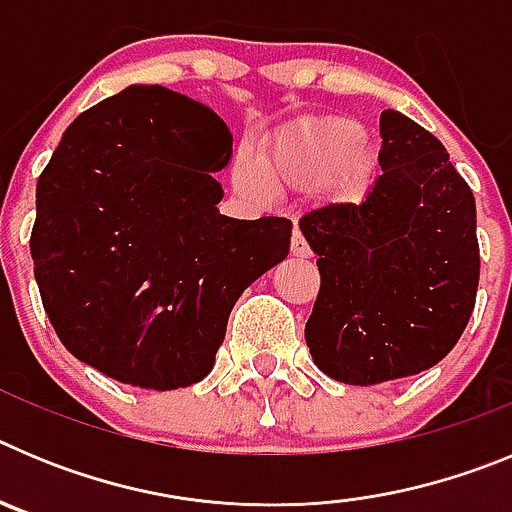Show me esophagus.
Returning <instances> with one entry per match:
<instances>
[{
    "label": "esophagus",
    "mask_w": 512,
    "mask_h": 512,
    "mask_svg": "<svg viewBox=\"0 0 512 512\" xmlns=\"http://www.w3.org/2000/svg\"><path fill=\"white\" fill-rule=\"evenodd\" d=\"M289 251H292V256H300V259H307V256H310V246H307L305 235L300 233V228L292 230V241H289Z\"/></svg>",
    "instance_id": "obj_1"
}]
</instances>
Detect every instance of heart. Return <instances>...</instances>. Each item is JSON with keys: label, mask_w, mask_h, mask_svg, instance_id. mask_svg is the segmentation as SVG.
<instances>
[{"label": "heart", "mask_w": 512, "mask_h": 512, "mask_svg": "<svg viewBox=\"0 0 512 512\" xmlns=\"http://www.w3.org/2000/svg\"><path fill=\"white\" fill-rule=\"evenodd\" d=\"M366 158L364 128L354 120H325L289 133L261 158V166L248 153H238L230 169L235 192L251 200H266L274 189L318 187L346 164L361 166Z\"/></svg>", "instance_id": "obj_1"}]
</instances>
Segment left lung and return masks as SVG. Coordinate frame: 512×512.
<instances>
[{
  "label": "left lung",
  "mask_w": 512,
  "mask_h": 512,
  "mask_svg": "<svg viewBox=\"0 0 512 512\" xmlns=\"http://www.w3.org/2000/svg\"><path fill=\"white\" fill-rule=\"evenodd\" d=\"M382 174L366 200L307 212L320 292L312 361L346 384L431 369L461 338L479 284L477 207L441 140L402 112L379 117Z\"/></svg>",
  "instance_id": "obj_1"
}]
</instances>
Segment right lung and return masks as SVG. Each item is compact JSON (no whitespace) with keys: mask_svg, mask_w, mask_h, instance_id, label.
Segmentation results:
<instances>
[{"mask_svg":"<svg viewBox=\"0 0 512 512\" xmlns=\"http://www.w3.org/2000/svg\"><path fill=\"white\" fill-rule=\"evenodd\" d=\"M233 135L210 107L128 87L71 122L35 192L30 253L71 354L122 384L210 374L243 289L287 259V217L217 212Z\"/></svg>","mask_w":512,"mask_h":512,"instance_id":"obj_1","label":"right lung"}]
</instances>
